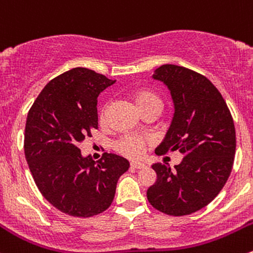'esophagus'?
Here are the masks:
<instances>
[{"mask_svg":"<svg viewBox=\"0 0 253 253\" xmlns=\"http://www.w3.org/2000/svg\"><path fill=\"white\" fill-rule=\"evenodd\" d=\"M130 166L132 167V169H145V165L144 164H140V162H131V165Z\"/></svg>","mask_w":253,"mask_h":253,"instance_id":"1","label":"esophagus"}]
</instances>
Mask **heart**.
I'll return each mask as SVG.
<instances>
[{"instance_id":"obj_1","label":"heart","mask_w":253,"mask_h":253,"mask_svg":"<svg viewBox=\"0 0 253 253\" xmlns=\"http://www.w3.org/2000/svg\"><path fill=\"white\" fill-rule=\"evenodd\" d=\"M131 98L134 103L136 104L140 112L145 111L151 107L161 109L162 101L156 93L149 91V89H136L131 93ZM107 113H108V103H104L99 111V121L104 123L107 119ZM145 146H146V140L137 136H124L121 137L114 142L113 147L118 154L123 156L129 157V159H139L144 152Z\"/></svg>"}]
</instances>
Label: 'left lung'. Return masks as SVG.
Wrapping results in <instances>:
<instances>
[{
  "label": "left lung",
  "mask_w": 253,
  "mask_h": 253,
  "mask_svg": "<svg viewBox=\"0 0 253 253\" xmlns=\"http://www.w3.org/2000/svg\"><path fill=\"white\" fill-rule=\"evenodd\" d=\"M171 91L172 123L156 155L178 150L179 165L154 164L157 179L146 192L157 211L173 216L201 211L226 183L236 150L231 113L216 87L203 75L177 65H162L152 75Z\"/></svg>",
  "instance_id": "left-lung-1"
}]
</instances>
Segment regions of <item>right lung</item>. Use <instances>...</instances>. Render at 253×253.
Here are the masks:
<instances>
[{
  "label": "right lung",
  "mask_w": 253,
  "mask_h": 253,
  "mask_svg": "<svg viewBox=\"0 0 253 253\" xmlns=\"http://www.w3.org/2000/svg\"><path fill=\"white\" fill-rule=\"evenodd\" d=\"M116 81L86 67L52 79L27 117L24 154L37 187L51 206L67 215L89 217L111 207L119 177L129 161L116 154L94 162L80 142L98 127L97 97Z\"/></svg>",
  "instance_id": "add662e5"
}]
</instances>
